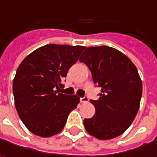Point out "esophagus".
<instances>
[{
    "label": "esophagus",
    "mask_w": 157,
    "mask_h": 157,
    "mask_svg": "<svg viewBox=\"0 0 157 157\" xmlns=\"http://www.w3.org/2000/svg\"><path fill=\"white\" fill-rule=\"evenodd\" d=\"M88 101H89V99H88V97H86V96L80 98V102H81V103H82V104H85V103H87Z\"/></svg>",
    "instance_id": "obj_1"
}]
</instances>
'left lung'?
<instances>
[{
  "label": "left lung",
  "mask_w": 157,
  "mask_h": 157,
  "mask_svg": "<svg viewBox=\"0 0 157 157\" xmlns=\"http://www.w3.org/2000/svg\"><path fill=\"white\" fill-rule=\"evenodd\" d=\"M80 61L88 66L94 83L101 87L99 99L90 101L95 114L83 120L85 130L100 140L121 136L140 106L143 86L136 65L122 52L105 45L86 48Z\"/></svg>",
  "instance_id": "1"
}]
</instances>
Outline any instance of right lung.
Masks as SVG:
<instances>
[{
	"label": "right lung",
	"instance_id": "1",
	"mask_svg": "<svg viewBox=\"0 0 157 157\" xmlns=\"http://www.w3.org/2000/svg\"><path fill=\"white\" fill-rule=\"evenodd\" d=\"M83 46L51 44L36 49L20 63L13 82L17 113L27 129L41 137L60 133L80 98L59 93L63 80Z\"/></svg>",
	"mask_w": 157,
	"mask_h": 157
}]
</instances>
